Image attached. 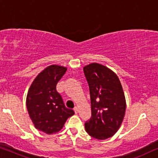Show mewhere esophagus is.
Returning <instances> with one entry per match:
<instances>
[{
  "label": "esophagus",
  "instance_id": "esophagus-1",
  "mask_svg": "<svg viewBox=\"0 0 158 158\" xmlns=\"http://www.w3.org/2000/svg\"><path fill=\"white\" fill-rule=\"evenodd\" d=\"M73 110H74L75 113H77L78 112H79V108H78L77 107H75V108H73Z\"/></svg>",
  "mask_w": 158,
  "mask_h": 158
}]
</instances>
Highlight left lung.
<instances>
[{"label":"left lung","instance_id":"8db88e82","mask_svg":"<svg viewBox=\"0 0 158 158\" xmlns=\"http://www.w3.org/2000/svg\"><path fill=\"white\" fill-rule=\"evenodd\" d=\"M89 84L92 118L86 122L89 136L100 140L110 138L121 127L126 112V98L116 73L108 67L92 63L84 67Z\"/></svg>","mask_w":158,"mask_h":158}]
</instances>
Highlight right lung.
Returning <instances> with one entry per match:
<instances>
[{"label": "right lung", "instance_id": "add662e5", "mask_svg": "<svg viewBox=\"0 0 158 158\" xmlns=\"http://www.w3.org/2000/svg\"><path fill=\"white\" fill-rule=\"evenodd\" d=\"M67 70L66 67L51 65L34 79L27 95V108L29 117L37 129L47 134L62 129L74 111L67 108L56 90V85Z\"/></svg>", "mask_w": 158, "mask_h": 158}]
</instances>
